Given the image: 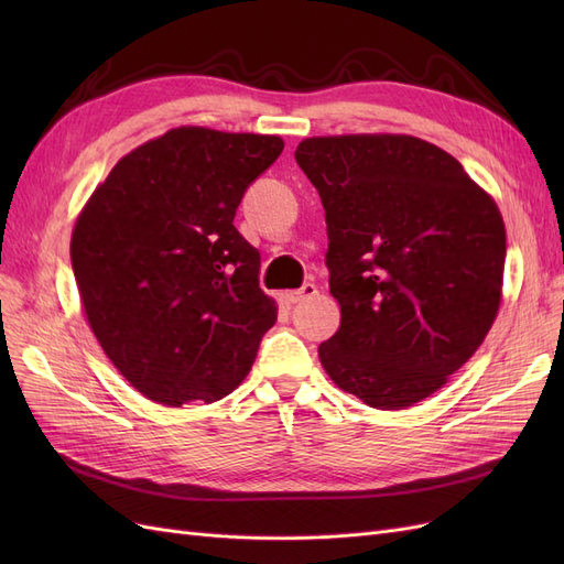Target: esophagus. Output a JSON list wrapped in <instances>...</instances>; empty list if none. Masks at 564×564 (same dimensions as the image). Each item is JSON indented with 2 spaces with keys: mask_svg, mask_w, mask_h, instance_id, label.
Returning a JSON list of instances; mask_svg holds the SVG:
<instances>
[{
  "mask_svg": "<svg viewBox=\"0 0 564 564\" xmlns=\"http://www.w3.org/2000/svg\"><path fill=\"white\" fill-rule=\"evenodd\" d=\"M315 294H317V286L311 284V282H305L301 289H296V292H286V294H284V301H286L289 305H294V303H301V301H305V299H313Z\"/></svg>",
  "mask_w": 564,
  "mask_h": 564,
  "instance_id": "1",
  "label": "esophagus"
}]
</instances>
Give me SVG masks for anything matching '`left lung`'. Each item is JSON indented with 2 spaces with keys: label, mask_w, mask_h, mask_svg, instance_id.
Wrapping results in <instances>:
<instances>
[{
  "label": "left lung",
  "mask_w": 564,
  "mask_h": 564,
  "mask_svg": "<svg viewBox=\"0 0 564 564\" xmlns=\"http://www.w3.org/2000/svg\"><path fill=\"white\" fill-rule=\"evenodd\" d=\"M296 162L317 187L340 327L317 348L365 404L431 398L482 346L503 296L506 226L442 148L406 133L313 135Z\"/></svg>",
  "instance_id": "left-lung-1"
}]
</instances>
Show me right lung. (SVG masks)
<instances>
[{"label": "right lung", "instance_id": "add662e5", "mask_svg": "<svg viewBox=\"0 0 564 564\" xmlns=\"http://www.w3.org/2000/svg\"><path fill=\"white\" fill-rule=\"evenodd\" d=\"M282 148L268 133L169 129L119 160L82 207L70 256L84 315L148 400L230 395L275 324L261 253L232 218Z\"/></svg>", "mask_w": 564, "mask_h": 564}]
</instances>
